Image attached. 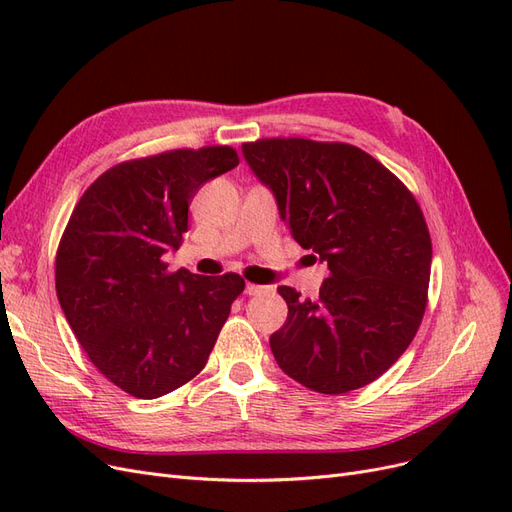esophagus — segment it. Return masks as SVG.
Masks as SVG:
<instances>
[{"label":"esophagus","mask_w":512,"mask_h":512,"mask_svg":"<svg viewBox=\"0 0 512 512\" xmlns=\"http://www.w3.org/2000/svg\"><path fill=\"white\" fill-rule=\"evenodd\" d=\"M267 290V286H260V284H245V294H250V297H254V294H262Z\"/></svg>","instance_id":"obj_1"}]
</instances>
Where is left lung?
Wrapping results in <instances>:
<instances>
[{
  "mask_svg": "<svg viewBox=\"0 0 512 512\" xmlns=\"http://www.w3.org/2000/svg\"><path fill=\"white\" fill-rule=\"evenodd\" d=\"M292 239L329 265L316 299L280 286L288 318L269 339L277 365L316 393L374 382L414 339L427 307L431 237L412 192L348 143H243Z\"/></svg>",
  "mask_w": 512,
  "mask_h": 512,
  "instance_id": "8db88e82",
  "label": "left lung"
}]
</instances>
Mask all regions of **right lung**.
<instances>
[{"mask_svg": "<svg viewBox=\"0 0 512 512\" xmlns=\"http://www.w3.org/2000/svg\"><path fill=\"white\" fill-rule=\"evenodd\" d=\"M239 164L228 145L170 149L115 164L76 203L55 256L70 329L104 378L156 399L207 365L243 277L168 271L205 181Z\"/></svg>", "mask_w": 512, "mask_h": 512, "instance_id": "add662e5", "label": "right lung"}]
</instances>
